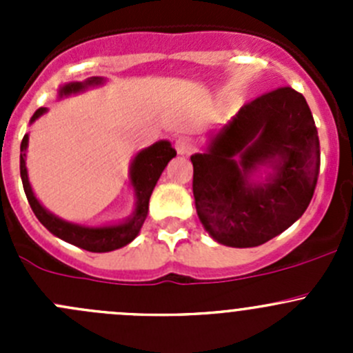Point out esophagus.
Returning a JSON list of instances; mask_svg holds the SVG:
<instances>
[{
	"label": "esophagus",
	"instance_id": "34e87169",
	"mask_svg": "<svg viewBox=\"0 0 353 353\" xmlns=\"http://www.w3.org/2000/svg\"><path fill=\"white\" fill-rule=\"evenodd\" d=\"M174 147H176L177 154L179 155H190L193 154L194 150V145H193V140L188 137H179L176 140V143H174Z\"/></svg>",
	"mask_w": 353,
	"mask_h": 353
}]
</instances>
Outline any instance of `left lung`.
Wrapping results in <instances>:
<instances>
[{"instance_id":"left-lung-1","label":"left lung","mask_w":353,"mask_h":353,"mask_svg":"<svg viewBox=\"0 0 353 353\" xmlns=\"http://www.w3.org/2000/svg\"><path fill=\"white\" fill-rule=\"evenodd\" d=\"M266 161L276 176L249 185L247 174ZM191 162L194 206L210 236L230 248L268 243L301 219L318 184L319 138L304 95L279 87L248 102Z\"/></svg>"}]
</instances>
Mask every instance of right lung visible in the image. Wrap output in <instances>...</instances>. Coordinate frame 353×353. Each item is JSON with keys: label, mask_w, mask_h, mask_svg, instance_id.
<instances>
[{"label": "right lung", "mask_w": 353, "mask_h": 353, "mask_svg": "<svg viewBox=\"0 0 353 353\" xmlns=\"http://www.w3.org/2000/svg\"><path fill=\"white\" fill-rule=\"evenodd\" d=\"M102 78H88L85 83L77 81V83H68L61 88L59 94L68 95L74 94V92L83 90L88 85H97L101 83ZM42 112H46L44 108L35 110V114L32 116V121L37 119ZM28 137L25 134L22 145H20V176H22L23 190L27 194L28 205H30L32 212L35 213V216L39 219V222L52 232L54 236H58L59 239L66 241V243L78 245V248L85 249V251L90 252H108L114 251V249H119L123 245L130 244L134 237L140 232L141 225H143L145 219L148 215V201H150L152 191H154L157 181H159L160 174L163 172L165 165L169 163V160L172 157H176V150L172 148V145L169 141H159V143L152 145L147 150L140 152L134 157L133 163H131V183H133L134 191H137V210H134V215L130 220H126L124 223L119 225H110V227H81L74 225V223L65 222V220L58 219L52 213H49L41 203L37 201V198L32 193L30 183H28L27 177V169H25V150H27Z\"/></svg>", "instance_id": "1"}]
</instances>
